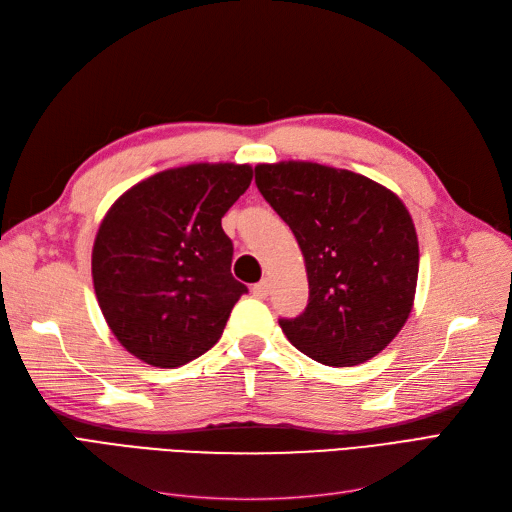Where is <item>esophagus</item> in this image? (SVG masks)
I'll return each mask as SVG.
<instances>
[{
  "instance_id": "obj_1",
  "label": "esophagus",
  "mask_w": 512,
  "mask_h": 512,
  "mask_svg": "<svg viewBox=\"0 0 512 512\" xmlns=\"http://www.w3.org/2000/svg\"><path fill=\"white\" fill-rule=\"evenodd\" d=\"M269 290H271V284H269V280H262V282L254 284V288H252V294H254L256 299H267V297H269Z\"/></svg>"
}]
</instances>
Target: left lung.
Instances as JSON below:
<instances>
[{
  "label": "left lung",
  "mask_w": 512,
  "mask_h": 512,
  "mask_svg": "<svg viewBox=\"0 0 512 512\" xmlns=\"http://www.w3.org/2000/svg\"><path fill=\"white\" fill-rule=\"evenodd\" d=\"M256 185L305 260L309 303L280 320L288 342L329 367L374 359L414 305L418 237L404 200L365 175L305 160L258 164Z\"/></svg>",
  "instance_id": "8db88e82"
}]
</instances>
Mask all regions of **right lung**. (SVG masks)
<instances>
[{
  "label": "right lung",
  "mask_w": 512,
  "mask_h": 512,
  "mask_svg": "<svg viewBox=\"0 0 512 512\" xmlns=\"http://www.w3.org/2000/svg\"><path fill=\"white\" fill-rule=\"evenodd\" d=\"M252 177L250 164L196 162L138 181L108 207L91 277L108 329L136 359L181 367L222 337L247 292L230 273L222 218Z\"/></svg>",
  "instance_id": "obj_1"
}]
</instances>
